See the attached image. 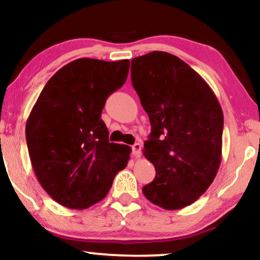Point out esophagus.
I'll use <instances>...</instances> for the list:
<instances>
[{"label":"esophagus","mask_w":260,"mask_h":260,"mask_svg":"<svg viewBox=\"0 0 260 260\" xmlns=\"http://www.w3.org/2000/svg\"><path fill=\"white\" fill-rule=\"evenodd\" d=\"M131 149H133L134 157H136V159H138V157L141 156V150H142V146H141L140 143H135L134 146L131 147Z\"/></svg>","instance_id":"esophagus-1"}]
</instances>
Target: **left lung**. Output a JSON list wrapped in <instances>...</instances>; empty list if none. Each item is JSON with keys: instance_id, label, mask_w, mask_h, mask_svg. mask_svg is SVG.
<instances>
[{"instance_id": "8db88e82", "label": "left lung", "mask_w": 260, "mask_h": 260, "mask_svg": "<svg viewBox=\"0 0 260 260\" xmlns=\"http://www.w3.org/2000/svg\"><path fill=\"white\" fill-rule=\"evenodd\" d=\"M131 81L151 125L143 154L156 171L142 191L166 210L194 203L216 177L223 112L200 74L164 51L131 60Z\"/></svg>"}]
</instances>
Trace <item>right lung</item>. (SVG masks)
Returning a JSON list of instances; mask_svg holds the SVG:
<instances>
[{
  "label": "right lung",
  "mask_w": 260,
  "mask_h": 260,
  "mask_svg": "<svg viewBox=\"0 0 260 260\" xmlns=\"http://www.w3.org/2000/svg\"><path fill=\"white\" fill-rule=\"evenodd\" d=\"M129 59L79 58L48 81L26 123L33 171L52 200L87 209L106 197L131 148L109 142L106 99L125 83Z\"/></svg>",
  "instance_id": "1"
}]
</instances>
